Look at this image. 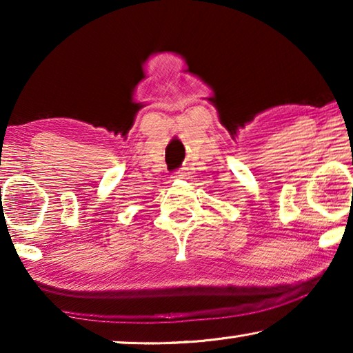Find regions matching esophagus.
I'll return each mask as SVG.
<instances>
[{"instance_id": "1", "label": "esophagus", "mask_w": 353, "mask_h": 353, "mask_svg": "<svg viewBox=\"0 0 353 353\" xmlns=\"http://www.w3.org/2000/svg\"><path fill=\"white\" fill-rule=\"evenodd\" d=\"M185 176H187V172L185 171H176L174 174H172V177L174 179H185Z\"/></svg>"}]
</instances>
